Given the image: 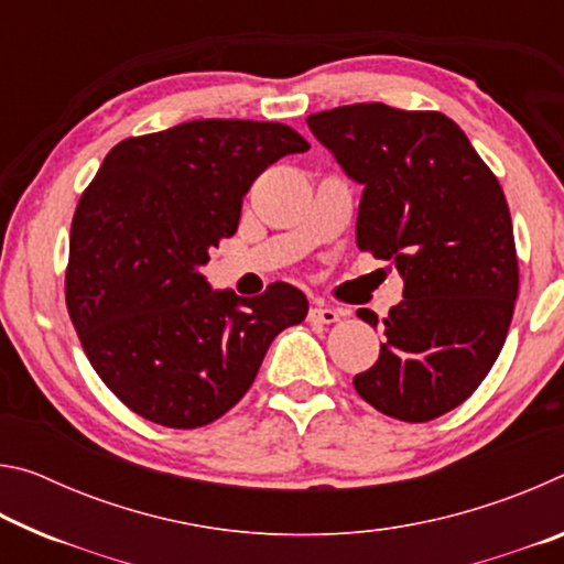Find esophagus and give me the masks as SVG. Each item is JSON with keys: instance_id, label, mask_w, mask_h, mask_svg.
I'll list each match as a JSON object with an SVG mask.
<instances>
[{"instance_id": "obj_1", "label": "esophagus", "mask_w": 564, "mask_h": 564, "mask_svg": "<svg viewBox=\"0 0 564 564\" xmlns=\"http://www.w3.org/2000/svg\"><path fill=\"white\" fill-rule=\"evenodd\" d=\"M308 321L311 323H326V326H330V323L340 321V311L330 308V305H313L311 313H308Z\"/></svg>"}]
</instances>
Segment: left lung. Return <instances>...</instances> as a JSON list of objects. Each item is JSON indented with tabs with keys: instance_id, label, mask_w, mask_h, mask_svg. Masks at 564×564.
<instances>
[{
	"instance_id": "left-lung-1",
	"label": "left lung",
	"mask_w": 564,
	"mask_h": 564,
	"mask_svg": "<svg viewBox=\"0 0 564 564\" xmlns=\"http://www.w3.org/2000/svg\"><path fill=\"white\" fill-rule=\"evenodd\" d=\"M308 127L362 186L356 243L403 275L373 368L352 378L380 413L427 423L490 373L518 299L510 208L488 164L441 111L350 104ZM358 316L376 326L373 311Z\"/></svg>"
}]
</instances>
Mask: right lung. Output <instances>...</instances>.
I'll return each instance as SVG.
<instances>
[{"instance_id":"right-lung-1","label":"right lung","mask_w":564,"mask_h":564,"mask_svg":"<svg viewBox=\"0 0 564 564\" xmlns=\"http://www.w3.org/2000/svg\"><path fill=\"white\" fill-rule=\"evenodd\" d=\"M275 121L202 119L113 147L74 212L66 308L91 368L133 413L191 431L251 388L265 350L308 313L291 283L243 299L202 275L243 196L285 154Z\"/></svg>"}]
</instances>
